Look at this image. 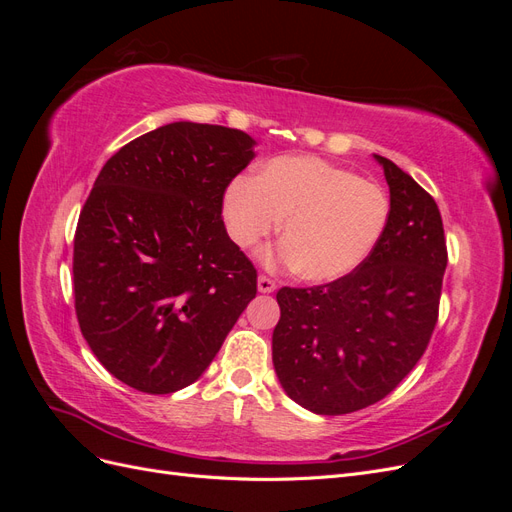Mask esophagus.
Returning a JSON list of instances; mask_svg holds the SVG:
<instances>
[{"label":"esophagus","mask_w":512,"mask_h":512,"mask_svg":"<svg viewBox=\"0 0 512 512\" xmlns=\"http://www.w3.org/2000/svg\"><path fill=\"white\" fill-rule=\"evenodd\" d=\"M273 290H275V282L271 280V277L260 275V277H258V292L269 294V292H273Z\"/></svg>","instance_id":"1"}]
</instances>
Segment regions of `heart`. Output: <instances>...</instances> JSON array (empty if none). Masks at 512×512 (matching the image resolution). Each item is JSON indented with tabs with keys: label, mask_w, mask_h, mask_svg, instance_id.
I'll list each match as a JSON object with an SVG mask.
<instances>
[{
	"label": "heart",
	"mask_w": 512,
	"mask_h": 512,
	"mask_svg": "<svg viewBox=\"0 0 512 512\" xmlns=\"http://www.w3.org/2000/svg\"><path fill=\"white\" fill-rule=\"evenodd\" d=\"M224 215L239 247L258 245L286 217L284 243L269 262L297 269L305 280L331 282L374 250L389 222V198L348 168L284 156L262 166L256 179L232 181Z\"/></svg>",
	"instance_id": "heart-1"
}]
</instances>
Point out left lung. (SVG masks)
Segmentation results:
<instances>
[{
	"label": "left lung",
	"instance_id": "left-lung-1",
	"mask_svg": "<svg viewBox=\"0 0 512 512\" xmlns=\"http://www.w3.org/2000/svg\"><path fill=\"white\" fill-rule=\"evenodd\" d=\"M374 158L391 192L374 250L331 284L277 292L275 374L292 401L316 414L384 399L414 369L438 322L448 260L440 209L397 164Z\"/></svg>",
	"mask_w": 512,
	"mask_h": 512
}]
</instances>
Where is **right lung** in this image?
I'll return each mask as SVG.
<instances>
[{
    "instance_id": "right-lung-1",
    "label": "right lung",
    "mask_w": 512,
    "mask_h": 512,
    "mask_svg": "<svg viewBox=\"0 0 512 512\" xmlns=\"http://www.w3.org/2000/svg\"><path fill=\"white\" fill-rule=\"evenodd\" d=\"M241 130L175 121L108 160L74 235V307L98 361L151 395L196 382L256 297L222 200L252 162Z\"/></svg>"
}]
</instances>
